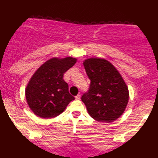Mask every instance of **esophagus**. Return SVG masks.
Instances as JSON below:
<instances>
[{
	"mask_svg": "<svg viewBox=\"0 0 158 158\" xmlns=\"http://www.w3.org/2000/svg\"><path fill=\"white\" fill-rule=\"evenodd\" d=\"M80 98H81V96H80V95H79V94H78V95H77V96L75 97V98L77 99V100H79L80 99Z\"/></svg>",
	"mask_w": 158,
	"mask_h": 158,
	"instance_id": "34e87169",
	"label": "esophagus"
}]
</instances>
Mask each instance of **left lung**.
I'll return each mask as SVG.
<instances>
[{
  "instance_id": "left-lung-1",
  "label": "left lung",
  "mask_w": 158,
  "mask_h": 158,
  "mask_svg": "<svg viewBox=\"0 0 158 158\" xmlns=\"http://www.w3.org/2000/svg\"><path fill=\"white\" fill-rule=\"evenodd\" d=\"M83 64L90 85L81 101L89 114L98 122L116 120L124 112L129 99L128 89L123 77L104 59H87Z\"/></svg>"
}]
</instances>
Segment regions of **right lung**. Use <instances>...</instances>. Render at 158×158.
<instances>
[{"instance_id": "1", "label": "right lung", "mask_w": 158, "mask_h": 158, "mask_svg": "<svg viewBox=\"0 0 158 158\" xmlns=\"http://www.w3.org/2000/svg\"><path fill=\"white\" fill-rule=\"evenodd\" d=\"M76 62L77 59L71 57H55L35 71L25 90L27 104L35 115L42 118L55 117L74 100L63 77Z\"/></svg>"}]
</instances>
